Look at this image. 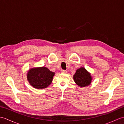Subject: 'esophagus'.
<instances>
[{
  "label": "esophagus",
  "mask_w": 124,
  "mask_h": 124,
  "mask_svg": "<svg viewBox=\"0 0 124 124\" xmlns=\"http://www.w3.org/2000/svg\"><path fill=\"white\" fill-rule=\"evenodd\" d=\"M61 72L63 73H66L67 72V71L66 70H61Z\"/></svg>",
  "instance_id": "34e87169"
}]
</instances>
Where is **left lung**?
<instances>
[{
    "label": "left lung",
    "mask_w": 124,
    "mask_h": 124,
    "mask_svg": "<svg viewBox=\"0 0 124 124\" xmlns=\"http://www.w3.org/2000/svg\"><path fill=\"white\" fill-rule=\"evenodd\" d=\"M73 80L78 86L84 87L90 85L92 77L91 73L85 68L81 67L76 70L75 74L73 75Z\"/></svg>",
    "instance_id": "left-lung-1"
}]
</instances>
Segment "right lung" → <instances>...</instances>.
Returning a JSON list of instances; mask_svg holds the SVG:
<instances>
[{
  "label": "right lung",
  "instance_id": "obj_1",
  "mask_svg": "<svg viewBox=\"0 0 124 124\" xmlns=\"http://www.w3.org/2000/svg\"><path fill=\"white\" fill-rule=\"evenodd\" d=\"M54 75V72L46 67L34 68L28 71L27 79L34 88H45L52 83Z\"/></svg>",
  "mask_w": 124,
  "mask_h": 124
}]
</instances>
